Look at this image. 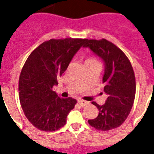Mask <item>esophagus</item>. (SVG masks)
Returning a JSON list of instances; mask_svg holds the SVG:
<instances>
[{"label": "esophagus", "mask_w": 154, "mask_h": 154, "mask_svg": "<svg viewBox=\"0 0 154 154\" xmlns=\"http://www.w3.org/2000/svg\"><path fill=\"white\" fill-rule=\"evenodd\" d=\"M78 103L79 105L82 106V107H83V106L87 105V104L88 103V102H87V101H85V100H78Z\"/></svg>", "instance_id": "esophagus-1"}]
</instances>
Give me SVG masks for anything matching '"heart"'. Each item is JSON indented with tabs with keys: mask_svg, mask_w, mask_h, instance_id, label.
I'll return each mask as SVG.
<instances>
[{
	"mask_svg": "<svg viewBox=\"0 0 154 154\" xmlns=\"http://www.w3.org/2000/svg\"><path fill=\"white\" fill-rule=\"evenodd\" d=\"M88 62H96V60L92 58H87V59L85 60V63H88Z\"/></svg>",
	"mask_w": 154,
	"mask_h": 154,
	"instance_id": "1",
	"label": "heart"
}]
</instances>
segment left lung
Masks as SVG:
<instances>
[{
  "instance_id": "8db88e82",
  "label": "left lung",
  "mask_w": 154,
  "mask_h": 154,
  "mask_svg": "<svg viewBox=\"0 0 154 154\" xmlns=\"http://www.w3.org/2000/svg\"><path fill=\"white\" fill-rule=\"evenodd\" d=\"M83 47H88L104 63L103 91L108 95L105 103L97 107L99 115L88 120L91 127L108 131L121 125L133 107L136 94V80L131 63L120 48L106 39H86Z\"/></svg>"
}]
</instances>
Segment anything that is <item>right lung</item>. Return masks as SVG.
I'll list each match as a JSON object with an SVG mask.
<instances>
[{
    "label": "right lung",
    "mask_w": 154,
    "mask_h": 154,
    "mask_svg": "<svg viewBox=\"0 0 154 154\" xmlns=\"http://www.w3.org/2000/svg\"><path fill=\"white\" fill-rule=\"evenodd\" d=\"M86 39H51L38 46L26 61L19 78L24 114L40 130L53 132L65 125L76 100L60 98L52 90Z\"/></svg>",
    "instance_id": "right-lung-1"
}]
</instances>
